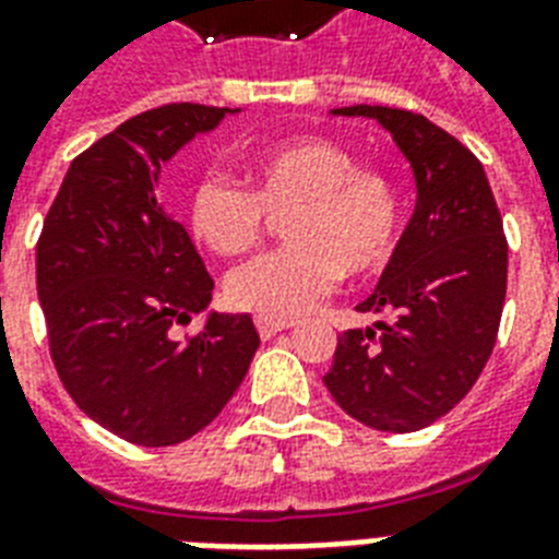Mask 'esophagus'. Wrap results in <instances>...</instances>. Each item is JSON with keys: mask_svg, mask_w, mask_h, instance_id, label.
<instances>
[{"mask_svg": "<svg viewBox=\"0 0 559 559\" xmlns=\"http://www.w3.org/2000/svg\"><path fill=\"white\" fill-rule=\"evenodd\" d=\"M254 328L261 333V340H272L275 333L293 328V322H287V319H272V316H254Z\"/></svg>", "mask_w": 559, "mask_h": 559, "instance_id": "34e87169", "label": "esophagus"}]
</instances>
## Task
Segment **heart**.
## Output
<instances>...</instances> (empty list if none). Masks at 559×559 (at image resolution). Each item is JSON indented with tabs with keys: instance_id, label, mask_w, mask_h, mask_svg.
<instances>
[{
	"instance_id": "b5f03b06",
	"label": "heart",
	"mask_w": 559,
	"mask_h": 559,
	"mask_svg": "<svg viewBox=\"0 0 559 559\" xmlns=\"http://www.w3.org/2000/svg\"><path fill=\"white\" fill-rule=\"evenodd\" d=\"M249 179L252 188L205 174L188 197L191 235L223 258L258 249L270 217H287V249L231 272L226 296L240 310L293 319L333 293L342 272L368 278L394 261L403 235L397 182L359 165L345 144L322 135L266 144L249 159Z\"/></svg>"
}]
</instances>
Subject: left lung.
<instances>
[{"instance_id": "left-lung-1", "label": "left lung", "mask_w": 559, "mask_h": 559, "mask_svg": "<svg viewBox=\"0 0 559 559\" xmlns=\"http://www.w3.org/2000/svg\"><path fill=\"white\" fill-rule=\"evenodd\" d=\"M377 118L417 182V205L359 313H389L345 331L324 385L354 420L415 432L464 400L493 354L508 293V237L481 162L429 118L391 107H345Z\"/></svg>"}]
</instances>
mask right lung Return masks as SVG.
<instances>
[{
    "label": "right lung",
    "mask_w": 559,
    "mask_h": 559,
    "mask_svg": "<svg viewBox=\"0 0 559 559\" xmlns=\"http://www.w3.org/2000/svg\"><path fill=\"white\" fill-rule=\"evenodd\" d=\"M228 107L165 104L74 156L37 240V296L57 377L81 412L139 447H174L214 420L261 336L252 316L205 310L214 281L156 202L162 162Z\"/></svg>",
    "instance_id": "1"
}]
</instances>
